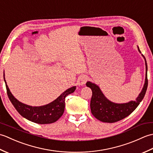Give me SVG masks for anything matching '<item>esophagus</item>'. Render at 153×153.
<instances>
[{
    "instance_id": "1",
    "label": "esophagus",
    "mask_w": 153,
    "mask_h": 153,
    "mask_svg": "<svg viewBox=\"0 0 153 153\" xmlns=\"http://www.w3.org/2000/svg\"><path fill=\"white\" fill-rule=\"evenodd\" d=\"M87 80V76L85 75H82L79 77V78L77 79V84L79 85H85L86 82Z\"/></svg>"
}]
</instances>
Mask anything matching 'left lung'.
Masks as SVG:
<instances>
[{"instance_id":"8db88e82","label":"left lung","mask_w":153,"mask_h":153,"mask_svg":"<svg viewBox=\"0 0 153 153\" xmlns=\"http://www.w3.org/2000/svg\"><path fill=\"white\" fill-rule=\"evenodd\" d=\"M138 50L139 53H141L139 47ZM142 56L145 60V82L141 92L135 100H131L129 102L122 104L112 102L106 98L98 85L90 82H87L86 85L91 89L93 93L90 103L91 110L92 114L97 120L107 123H114L120 121L134 112L143 99L147 89L148 79L147 61L143 55L142 54Z\"/></svg>"}]
</instances>
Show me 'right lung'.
<instances>
[{"label":"right lung","instance_id":"right-lung-1","mask_svg":"<svg viewBox=\"0 0 153 153\" xmlns=\"http://www.w3.org/2000/svg\"><path fill=\"white\" fill-rule=\"evenodd\" d=\"M4 79L8 98L19 114L31 122L40 124H47L56 122L62 116L64 112L65 99L69 94L74 93L76 89V86L68 89L56 99L48 105L41 106H31L19 102L12 95L6 84L4 73Z\"/></svg>","mask_w":153,"mask_h":153}]
</instances>
